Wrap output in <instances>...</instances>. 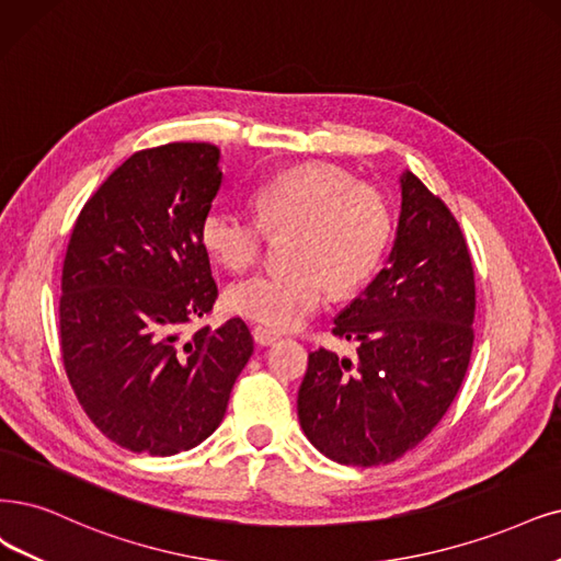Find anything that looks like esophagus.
<instances>
[{"instance_id":"esophagus-1","label":"esophagus","mask_w":561,"mask_h":561,"mask_svg":"<svg viewBox=\"0 0 561 561\" xmlns=\"http://www.w3.org/2000/svg\"><path fill=\"white\" fill-rule=\"evenodd\" d=\"M252 335H254V342H256L259 346L273 344V342L279 337L277 333H273V330H267V328H263V325H256V328L252 330Z\"/></svg>"}]
</instances>
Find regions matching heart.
Returning <instances> with one entry per match:
<instances>
[{"label":"heart","mask_w":561,"mask_h":561,"mask_svg":"<svg viewBox=\"0 0 561 561\" xmlns=\"http://www.w3.org/2000/svg\"><path fill=\"white\" fill-rule=\"evenodd\" d=\"M259 221L228 205L201 219V242L231 270L254 265L265 233L294 231L286 270H267L226 291L233 314L273 330L302 325L337 291L358 288L379 265L392 231L386 198L330 163H305L270 178L256 192Z\"/></svg>","instance_id":"heart-1"}]
</instances>
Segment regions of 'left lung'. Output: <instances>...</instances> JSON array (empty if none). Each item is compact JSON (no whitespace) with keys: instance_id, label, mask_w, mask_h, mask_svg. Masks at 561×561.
Segmentation results:
<instances>
[{"instance_id":"1","label":"left lung","mask_w":561,"mask_h":561,"mask_svg":"<svg viewBox=\"0 0 561 561\" xmlns=\"http://www.w3.org/2000/svg\"><path fill=\"white\" fill-rule=\"evenodd\" d=\"M386 267L335 317L356 360L309 354L298 390L305 437L340 465L396 462L419 446L458 396L473 346V267L442 198L404 171Z\"/></svg>"}]
</instances>
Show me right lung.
Returning a JSON list of instances; mask_svg holds the SVG:
<instances>
[{
    "label": "right lung",
    "instance_id": "add662e5",
    "mask_svg": "<svg viewBox=\"0 0 561 561\" xmlns=\"http://www.w3.org/2000/svg\"><path fill=\"white\" fill-rule=\"evenodd\" d=\"M219 148L169 142L124 161L82 207L61 270V360L111 442L165 458L205 442L254 340L242 319L190 340L217 300L201 219L221 186Z\"/></svg>",
    "mask_w": 561,
    "mask_h": 561
}]
</instances>
